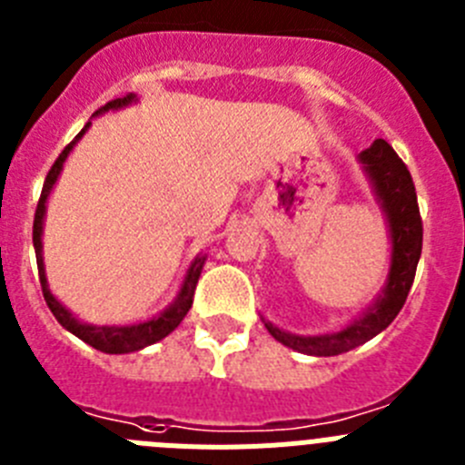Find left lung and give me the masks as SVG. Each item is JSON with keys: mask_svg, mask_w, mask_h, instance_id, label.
I'll list each match as a JSON object with an SVG mask.
<instances>
[{"mask_svg": "<svg viewBox=\"0 0 465 465\" xmlns=\"http://www.w3.org/2000/svg\"><path fill=\"white\" fill-rule=\"evenodd\" d=\"M361 163L372 179V186H375L381 209L389 219V230H391L393 253L389 279L381 291L384 295H380L375 307L365 312L361 319H356L351 326L340 332H331V335L300 338V335L279 331L272 323H265L274 340L295 351H302V354L338 356L368 342L396 319L408 300L410 289H412L417 262L421 256V242H424V225H421L412 176H410L408 165L391 149V143L384 139H377L371 149H365L361 153Z\"/></svg>", "mask_w": 465, "mask_h": 465, "instance_id": "left-lung-1", "label": "left lung"}]
</instances>
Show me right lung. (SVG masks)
Listing matches in <instances>:
<instances>
[{"instance_id":"add662e5","label":"right lung","mask_w":465,"mask_h":465,"mask_svg":"<svg viewBox=\"0 0 465 465\" xmlns=\"http://www.w3.org/2000/svg\"><path fill=\"white\" fill-rule=\"evenodd\" d=\"M130 102H134L133 93H127L125 97H116V100L106 102V104L100 106V109L94 111V114H102V111H109V109H121V106L130 104ZM88 125L81 130L79 137L85 133V130H88ZM76 139L64 146L63 153L57 155V160L53 163L51 170H48L46 182H44V188H41L39 204H36V212H35L32 242H35L36 265H39L41 291H44V300H46L48 310L53 312V316L57 319V323H60L63 328H67L69 332H74V335H76L79 340H84L85 344H90V347H94V349H100V351H104V354H127V351H139V349L149 347V344L158 342V340H163L165 335H170V332L183 322V316L188 314V310H191V305H193V295H195L197 279H200V272H203L204 258H195V262H193L191 270H188V274H186V282H183L182 293H179V298L174 300V305H172L170 310L163 312L160 316H155V319H151V322L137 323V326H90V323H81L79 319H74V316L69 314V310H64V307L60 305L55 298H53L51 291H48L46 272H44V261H41V225H44V212H46V197L51 195L53 183L57 182V174H60V170H63L64 158L69 155V151H72V146L76 143Z\"/></svg>"}]
</instances>
